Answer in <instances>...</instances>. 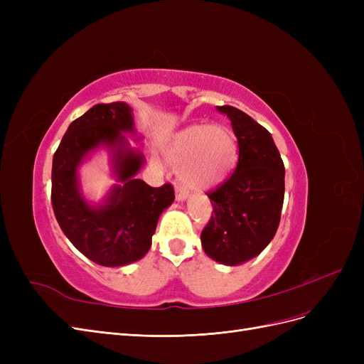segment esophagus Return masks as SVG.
I'll return each instance as SVG.
<instances>
[{"label": "esophagus", "instance_id": "esophagus-1", "mask_svg": "<svg viewBox=\"0 0 364 364\" xmlns=\"http://www.w3.org/2000/svg\"><path fill=\"white\" fill-rule=\"evenodd\" d=\"M188 191H186V190H183V188H181V186H179V188L178 190H176V200H178V202H183V200H186V199H188Z\"/></svg>", "mask_w": 364, "mask_h": 364}]
</instances>
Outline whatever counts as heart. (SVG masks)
Masks as SVG:
<instances>
[{"label": "heart", "instance_id": "obj_1", "mask_svg": "<svg viewBox=\"0 0 364 364\" xmlns=\"http://www.w3.org/2000/svg\"><path fill=\"white\" fill-rule=\"evenodd\" d=\"M164 153L170 162L179 165V176L186 186L211 190L237 167L238 139L225 124H193L176 134Z\"/></svg>", "mask_w": 364, "mask_h": 364}]
</instances>
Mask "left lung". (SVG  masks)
Here are the masks:
<instances>
[{
  "label": "left lung",
  "instance_id": "obj_1",
  "mask_svg": "<svg viewBox=\"0 0 364 364\" xmlns=\"http://www.w3.org/2000/svg\"><path fill=\"white\" fill-rule=\"evenodd\" d=\"M217 111L230 119L240 153L232 176L208 194L214 214L200 240L209 258L238 266L259 255L277 234L285 168L267 129L234 106Z\"/></svg>",
  "mask_w": 364,
  "mask_h": 364
}]
</instances>
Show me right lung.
Listing matches in <instances>:
<instances>
[{
  "mask_svg": "<svg viewBox=\"0 0 364 364\" xmlns=\"http://www.w3.org/2000/svg\"><path fill=\"white\" fill-rule=\"evenodd\" d=\"M126 135L141 139L132 107L124 102L95 105L73 121L53 156L51 203L62 232L86 258L105 267L144 257L161 214L174 202L171 183L151 188L136 179L144 155L130 147ZM98 148L112 153L117 183L94 205L81 193L78 167Z\"/></svg>",
  "mask_w": 364,
  "mask_h": 364,
  "instance_id": "add662e5",
  "label": "right lung"
}]
</instances>
